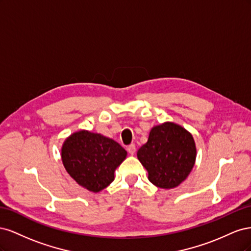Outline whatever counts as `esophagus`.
Masks as SVG:
<instances>
[{"label":"esophagus","instance_id":"34e87169","mask_svg":"<svg viewBox=\"0 0 251 251\" xmlns=\"http://www.w3.org/2000/svg\"><path fill=\"white\" fill-rule=\"evenodd\" d=\"M127 151H128V153H130L131 155H134V154H135V151H136V146H135L134 143L130 144V146L127 147Z\"/></svg>","mask_w":251,"mask_h":251}]
</instances>
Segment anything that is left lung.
I'll return each mask as SVG.
<instances>
[{"mask_svg": "<svg viewBox=\"0 0 251 251\" xmlns=\"http://www.w3.org/2000/svg\"><path fill=\"white\" fill-rule=\"evenodd\" d=\"M196 154L192 134L179 125L164 123L151 128L137 157L151 183L160 188H174L192 172Z\"/></svg>", "mask_w": 251, "mask_h": 251, "instance_id": "8db88e82", "label": "left lung"}]
</instances>
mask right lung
I'll return each instance as SVG.
<instances>
[{
	"instance_id": "add662e5",
	"label": "right lung",
	"mask_w": 251,
	"mask_h": 251,
	"mask_svg": "<svg viewBox=\"0 0 251 251\" xmlns=\"http://www.w3.org/2000/svg\"><path fill=\"white\" fill-rule=\"evenodd\" d=\"M126 157V151L116 141L85 130L70 135L62 148V161L68 174L93 193L112 183L114 172Z\"/></svg>"
}]
</instances>
